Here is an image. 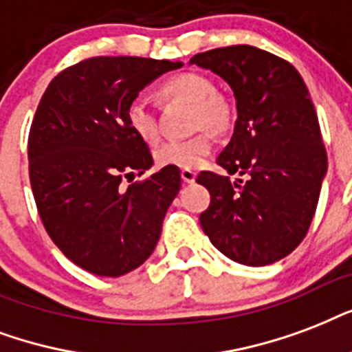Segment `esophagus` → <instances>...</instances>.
<instances>
[{"instance_id": "esophagus-1", "label": "esophagus", "mask_w": 352, "mask_h": 352, "mask_svg": "<svg viewBox=\"0 0 352 352\" xmlns=\"http://www.w3.org/2000/svg\"><path fill=\"white\" fill-rule=\"evenodd\" d=\"M182 179H184V184H195L196 173H192L189 168H184V170H182Z\"/></svg>"}]
</instances>
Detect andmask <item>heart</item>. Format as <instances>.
<instances>
[{"instance_id": "1", "label": "heart", "mask_w": 352, "mask_h": 352, "mask_svg": "<svg viewBox=\"0 0 352 352\" xmlns=\"http://www.w3.org/2000/svg\"><path fill=\"white\" fill-rule=\"evenodd\" d=\"M165 99H178L195 104L192 128H209L222 132L228 128L231 111L224 97L217 94L214 82L201 73H182L165 80L162 86ZM128 128L145 143H156L160 124L152 104L145 97H135L126 106ZM213 151V139L200 132L187 139H168L156 148V162L162 167L196 168Z\"/></svg>"}]
</instances>
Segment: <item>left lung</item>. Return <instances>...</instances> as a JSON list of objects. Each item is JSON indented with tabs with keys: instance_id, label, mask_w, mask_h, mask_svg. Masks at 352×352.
I'll return each instance as SVG.
<instances>
[{
	"instance_id": "8db88e82",
	"label": "left lung",
	"mask_w": 352,
	"mask_h": 352,
	"mask_svg": "<svg viewBox=\"0 0 352 352\" xmlns=\"http://www.w3.org/2000/svg\"><path fill=\"white\" fill-rule=\"evenodd\" d=\"M189 64L228 82L236 100L233 135L219 163L228 176L200 173L211 204L201 230L219 252L246 266L292 253L310 228L327 174L314 104L298 69L253 45L198 53Z\"/></svg>"
}]
</instances>
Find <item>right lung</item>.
Segmentation results:
<instances>
[{
  "mask_svg": "<svg viewBox=\"0 0 352 352\" xmlns=\"http://www.w3.org/2000/svg\"><path fill=\"white\" fill-rule=\"evenodd\" d=\"M178 62L95 56L67 67L45 89L29 133V176L45 231L72 263L119 277L151 257L182 187L178 167L143 184L122 178L152 167L128 128L126 106Z\"/></svg>",
  "mask_w": 352,
  "mask_h": 352,
  "instance_id": "1",
  "label": "right lung"
}]
</instances>
